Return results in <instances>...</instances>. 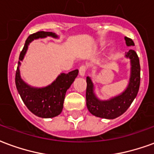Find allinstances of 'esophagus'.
<instances>
[{
	"mask_svg": "<svg viewBox=\"0 0 154 154\" xmlns=\"http://www.w3.org/2000/svg\"><path fill=\"white\" fill-rule=\"evenodd\" d=\"M86 70H87V67L85 65H82L79 68V75L81 77H84L86 74Z\"/></svg>",
	"mask_w": 154,
	"mask_h": 154,
	"instance_id": "34e87169",
	"label": "esophagus"
}]
</instances>
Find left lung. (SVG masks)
<instances>
[{
	"instance_id": "1",
	"label": "left lung",
	"mask_w": 154,
	"mask_h": 154,
	"mask_svg": "<svg viewBox=\"0 0 154 154\" xmlns=\"http://www.w3.org/2000/svg\"><path fill=\"white\" fill-rule=\"evenodd\" d=\"M127 46H134L131 38L125 37ZM125 57L130 60V77L128 86L122 93L108 100H100L95 93V87L90 77H87V106L91 114L104 119H116L125 112L138 94L140 84V64L138 55L130 49Z\"/></svg>"
}]
</instances>
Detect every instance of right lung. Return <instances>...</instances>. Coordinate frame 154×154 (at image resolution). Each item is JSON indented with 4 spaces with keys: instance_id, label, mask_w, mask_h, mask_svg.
<instances>
[{
    "instance_id": "add662e5",
    "label": "right lung",
    "mask_w": 154,
    "mask_h": 154,
    "mask_svg": "<svg viewBox=\"0 0 154 154\" xmlns=\"http://www.w3.org/2000/svg\"><path fill=\"white\" fill-rule=\"evenodd\" d=\"M48 36L54 38H58L55 33L45 31L36 32L29 36L20 54L15 73V85L23 102L32 113L41 118H53L60 115L63 108L66 92L78 75L77 69L68 73H61L52 83L44 87H31L23 81L20 67L29 45L35 39L46 38Z\"/></svg>"
}]
</instances>
